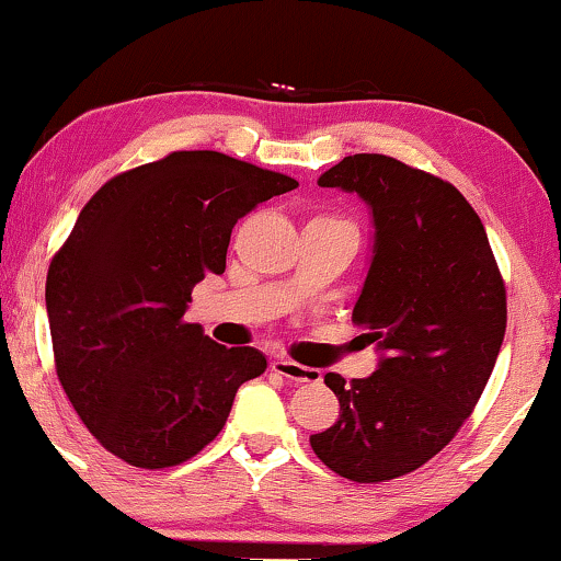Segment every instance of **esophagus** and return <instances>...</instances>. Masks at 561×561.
I'll return each instance as SVG.
<instances>
[{
    "label": "esophagus",
    "instance_id": "34e87169",
    "mask_svg": "<svg viewBox=\"0 0 561 561\" xmlns=\"http://www.w3.org/2000/svg\"><path fill=\"white\" fill-rule=\"evenodd\" d=\"M271 367H273V373H278V375H283V378H288L294 382H321V370H317V367L298 365L288 357H275Z\"/></svg>",
    "mask_w": 561,
    "mask_h": 561
}]
</instances>
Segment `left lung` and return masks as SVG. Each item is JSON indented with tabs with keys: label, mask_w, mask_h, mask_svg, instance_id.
Segmentation results:
<instances>
[{
	"label": "left lung",
	"mask_w": 561,
	"mask_h": 561,
	"mask_svg": "<svg viewBox=\"0 0 561 561\" xmlns=\"http://www.w3.org/2000/svg\"><path fill=\"white\" fill-rule=\"evenodd\" d=\"M373 214V255L352 321L367 327L378 370L327 373L340 419L311 449L342 478L386 482L455 439L493 373L505 286L485 227L451 183L401 160L357 152L319 175Z\"/></svg>",
	"instance_id": "obj_1"
}]
</instances>
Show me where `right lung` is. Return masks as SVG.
<instances>
[{
	"mask_svg": "<svg viewBox=\"0 0 561 561\" xmlns=\"http://www.w3.org/2000/svg\"><path fill=\"white\" fill-rule=\"evenodd\" d=\"M298 186L217 150H181L91 196L45 280L58 380L104 449L145 470L181 465L227 424L255 347L217 344L183 313L225 273L237 219Z\"/></svg>",
	"mask_w": 561,
	"mask_h": 561,
	"instance_id": "obj_1",
	"label": "right lung"
}]
</instances>
